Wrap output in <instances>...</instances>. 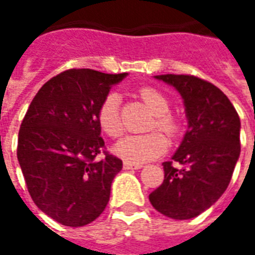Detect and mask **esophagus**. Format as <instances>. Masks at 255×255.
<instances>
[{
  "instance_id": "obj_1",
  "label": "esophagus",
  "mask_w": 255,
  "mask_h": 255,
  "mask_svg": "<svg viewBox=\"0 0 255 255\" xmlns=\"http://www.w3.org/2000/svg\"><path fill=\"white\" fill-rule=\"evenodd\" d=\"M124 170H139L142 168V164H133V163H128V161H124Z\"/></svg>"
}]
</instances>
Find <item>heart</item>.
Returning <instances> with one entry per match:
<instances>
[{"label":"heart","instance_id":"obj_1","mask_svg":"<svg viewBox=\"0 0 255 255\" xmlns=\"http://www.w3.org/2000/svg\"><path fill=\"white\" fill-rule=\"evenodd\" d=\"M140 99L154 115L153 127L164 131L168 135L177 132L178 124L170 112L168 99L152 87H145L139 91ZM120 98L117 94H109L103 99L99 109H98V124L106 135L112 138L120 136L123 133V123L120 119ZM168 142L163 133L149 132L139 135H127L115 145L116 154L127 160L129 163H145L153 158H157L167 150Z\"/></svg>","mask_w":255,"mask_h":255}]
</instances>
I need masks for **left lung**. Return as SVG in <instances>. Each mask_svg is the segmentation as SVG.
Returning a JSON list of instances; mask_svg holds the SVG:
<instances>
[{
	"instance_id": "obj_1",
	"label": "left lung",
	"mask_w": 255,
	"mask_h": 255,
	"mask_svg": "<svg viewBox=\"0 0 255 255\" xmlns=\"http://www.w3.org/2000/svg\"><path fill=\"white\" fill-rule=\"evenodd\" d=\"M182 97L188 129L181 145L164 161V181L149 195L158 213L190 220L214 204L231 182L240 156V119L228 97L195 76H154ZM172 162L182 164L178 169Z\"/></svg>"
}]
</instances>
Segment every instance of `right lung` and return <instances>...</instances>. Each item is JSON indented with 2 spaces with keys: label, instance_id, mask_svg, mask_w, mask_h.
Returning a JSON list of instances; mask_svg holds the SVG:
<instances>
[{
  "label": "right lung",
  "instance_id": "add662e5",
  "mask_svg": "<svg viewBox=\"0 0 255 255\" xmlns=\"http://www.w3.org/2000/svg\"><path fill=\"white\" fill-rule=\"evenodd\" d=\"M128 73L70 69L41 87L23 119L17 160L35 206L66 227H84L106 208L123 161L105 153L98 109Z\"/></svg>",
  "mask_w": 255,
  "mask_h": 255
}]
</instances>
